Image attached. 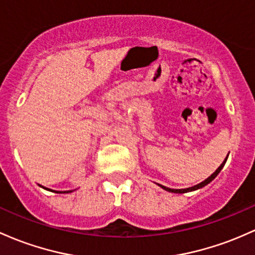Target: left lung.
Returning a JSON list of instances; mask_svg holds the SVG:
<instances>
[{
	"label": "left lung",
	"instance_id": "8db88e82",
	"mask_svg": "<svg viewBox=\"0 0 255 255\" xmlns=\"http://www.w3.org/2000/svg\"><path fill=\"white\" fill-rule=\"evenodd\" d=\"M229 156V155H228ZM226 159H228V157H226L225 159H224V162L222 164H220L219 166V168H218L217 170H215V172L213 173V174L211 175V177H208L206 179V180H203L202 183H200V184H197V185H195V186H192V187H187V189H169V187H166V186H163V185H158L162 187V189H164L166 190V191H169V192H174V194H185V192H190V191H195V190H198V189H201V187H203V186H206L207 184H209L211 183L212 180H213V179L217 177L218 174H219L220 173V170L223 169V167L225 166V162H226Z\"/></svg>",
	"mask_w": 255,
	"mask_h": 255
}]
</instances>
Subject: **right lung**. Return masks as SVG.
Wrapping results in <instances>:
<instances>
[{
	"label": "right lung",
	"mask_w": 255,
	"mask_h": 255,
	"mask_svg": "<svg viewBox=\"0 0 255 255\" xmlns=\"http://www.w3.org/2000/svg\"><path fill=\"white\" fill-rule=\"evenodd\" d=\"M43 187V186H42ZM43 189H46V190H49V191H53V190H50V189H47V187H43ZM53 192H57V194H69V192H71V191H53Z\"/></svg>",
	"instance_id": "right-lung-1"
}]
</instances>
